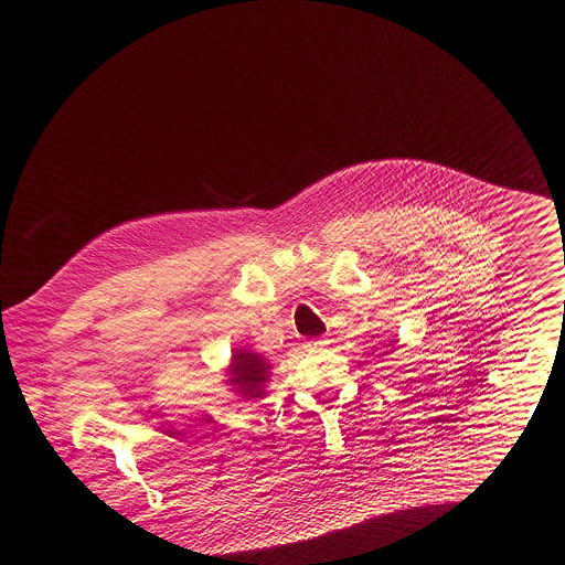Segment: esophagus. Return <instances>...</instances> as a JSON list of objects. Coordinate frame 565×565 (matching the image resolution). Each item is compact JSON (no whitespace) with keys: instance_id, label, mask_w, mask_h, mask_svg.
Here are the masks:
<instances>
[{"instance_id":"esophagus-1","label":"esophagus","mask_w":565,"mask_h":565,"mask_svg":"<svg viewBox=\"0 0 565 565\" xmlns=\"http://www.w3.org/2000/svg\"><path fill=\"white\" fill-rule=\"evenodd\" d=\"M327 345H329L327 338H316V341H309V343H307V348H311V350H322V348H327Z\"/></svg>"}]
</instances>
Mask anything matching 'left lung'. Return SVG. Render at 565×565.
<instances>
[{"label": "left lung", "instance_id": "8db88e82", "mask_svg": "<svg viewBox=\"0 0 565 565\" xmlns=\"http://www.w3.org/2000/svg\"><path fill=\"white\" fill-rule=\"evenodd\" d=\"M391 343H393V341H391ZM391 343H388V345H391Z\"/></svg>", "mask_w": 565, "mask_h": 565}]
</instances>
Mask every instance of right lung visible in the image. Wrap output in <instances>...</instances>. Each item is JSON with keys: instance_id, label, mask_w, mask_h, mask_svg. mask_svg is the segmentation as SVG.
I'll return each instance as SVG.
<instances>
[{"instance_id": "add662e5", "label": "right lung", "mask_w": 565, "mask_h": 565, "mask_svg": "<svg viewBox=\"0 0 565 565\" xmlns=\"http://www.w3.org/2000/svg\"><path fill=\"white\" fill-rule=\"evenodd\" d=\"M270 361L247 348H234L230 365L224 367V384L232 386L243 399L266 397V386L270 382Z\"/></svg>"}]
</instances>
